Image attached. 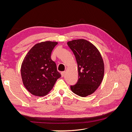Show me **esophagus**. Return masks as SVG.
Here are the masks:
<instances>
[{
    "instance_id": "esophagus-1",
    "label": "esophagus",
    "mask_w": 132,
    "mask_h": 132,
    "mask_svg": "<svg viewBox=\"0 0 132 132\" xmlns=\"http://www.w3.org/2000/svg\"><path fill=\"white\" fill-rule=\"evenodd\" d=\"M65 71H62V72H61V75H62V77H63L64 76V75H65Z\"/></svg>"
}]
</instances>
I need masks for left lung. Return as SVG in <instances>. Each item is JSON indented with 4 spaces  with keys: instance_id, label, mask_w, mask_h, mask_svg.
Segmentation results:
<instances>
[{
    "instance_id": "left-lung-1",
    "label": "left lung",
    "mask_w": 132,
    "mask_h": 132,
    "mask_svg": "<svg viewBox=\"0 0 132 132\" xmlns=\"http://www.w3.org/2000/svg\"><path fill=\"white\" fill-rule=\"evenodd\" d=\"M78 64V80L70 89L73 93L86 97L97 90L104 75V63L99 51L93 44L84 39L67 42Z\"/></svg>"
}]
</instances>
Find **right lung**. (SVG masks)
Listing matches in <instances>:
<instances>
[{
    "instance_id": "1",
    "label": "right lung",
    "mask_w": 132,
    "mask_h": 132,
    "mask_svg": "<svg viewBox=\"0 0 132 132\" xmlns=\"http://www.w3.org/2000/svg\"><path fill=\"white\" fill-rule=\"evenodd\" d=\"M57 42L45 41L35 45L23 60L21 67L22 82L30 93L43 96L52 89L61 77L55 63L51 59V53Z\"/></svg>"
}]
</instances>
